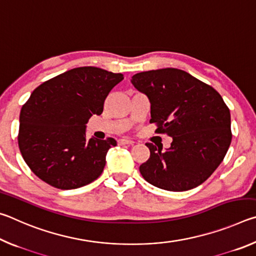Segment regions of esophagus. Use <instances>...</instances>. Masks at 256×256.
<instances>
[{"mask_svg":"<svg viewBox=\"0 0 256 256\" xmlns=\"http://www.w3.org/2000/svg\"><path fill=\"white\" fill-rule=\"evenodd\" d=\"M134 142L132 140H128V138H120L118 140V144L120 146H124V144H128V146H132Z\"/></svg>","mask_w":256,"mask_h":256,"instance_id":"1","label":"esophagus"}]
</instances>
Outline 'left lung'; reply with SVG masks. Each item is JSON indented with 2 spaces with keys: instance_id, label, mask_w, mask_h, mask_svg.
Returning <instances> with one entry per match:
<instances>
[{
  "instance_id": "8db88e82",
  "label": "left lung",
  "mask_w": 256,
  "mask_h": 256,
  "mask_svg": "<svg viewBox=\"0 0 256 256\" xmlns=\"http://www.w3.org/2000/svg\"><path fill=\"white\" fill-rule=\"evenodd\" d=\"M132 84L150 102V123L172 136L162 152L146 144L150 158L140 166L156 188L183 192L201 185L226 156L232 142L230 112L222 97L204 82L174 68L134 74Z\"/></svg>"
}]
</instances>
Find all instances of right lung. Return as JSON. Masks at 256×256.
Masks as SVG:
<instances>
[{"label":"right lung","instance_id":"add662e5","mask_svg":"<svg viewBox=\"0 0 256 256\" xmlns=\"http://www.w3.org/2000/svg\"><path fill=\"white\" fill-rule=\"evenodd\" d=\"M124 79L94 66H81L42 84L20 112L18 144L34 174L60 190L97 180L114 138L86 136V123L100 115L108 94Z\"/></svg>","mask_w":256,"mask_h":256}]
</instances>
